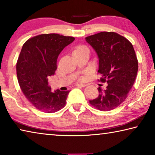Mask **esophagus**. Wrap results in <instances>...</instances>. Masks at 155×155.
I'll return each mask as SVG.
<instances>
[{
  "label": "esophagus",
  "instance_id": "esophagus-1",
  "mask_svg": "<svg viewBox=\"0 0 155 155\" xmlns=\"http://www.w3.org/2000/svg\"><path fill=\"white\" fill-rule=\"evenodd\" d=\"M76 85L77 86V87H85V86H87L86 84H84V83H77L76 84Z\"/></svg>",
  "mask_w": 155,
  "mask_h": 155
}]
</instances>
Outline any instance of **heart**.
<instances>
[{
	"label": "heart",
	"instance_id": "heart-1",
	"mask_svg": "<svg viewBox=\"0 0 155 155\" xmlns=\"http://www.w3.org/2000/svg\"><path fill=\"white\" fill-rule=\"evenodd\" d=\"M88 51V49L86 46H78L75 48L74 52H73V54L74 53H77V52H83V51Z\"/></svg>",
	"mask_w": 155,
	"mask_h": 155
}]
</instances>
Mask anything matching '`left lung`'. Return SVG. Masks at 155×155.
I'll return each instance as SVG.
<instances>
[{
  "mask_svg": "<svg viewBox=\"0 0 155 155\" xmlns=\"http://www.w3.org/2000/svg\"><path fill=\"white\" fill-rule=\"evenodd\" d=\"M99 59L98 72L106 90L98 87V98L90 101L94 108L108 111L120 106L127 98L135 83L138 61L133 46L127 38L115 32H101L85 38Z\"/></svg>",
  "mask_w": 155,
  "mask_h": 155,
  "instance_id": "left-lung-1",
  "label": "left lung"
}]
</instances>
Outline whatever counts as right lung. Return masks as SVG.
<instances>
[{"label": "right lung", "mask_w": 155, "mask_h": 155, "mask_svg": "<svg viewBox=\"0 0 155 155\" xmlns=\"http://www.w3.org/2000/svg\"><path fill=\"white\" fill-rule=\"evenodd\" d=\"M74 40L57 33L41 34L23 44L16 64L19 85L26 98L40 111L48 114L64 108L70 91L52 92L48 77L54 75L59 54Z\"/></svg>", "instance_id": "1"}]
</instances>
